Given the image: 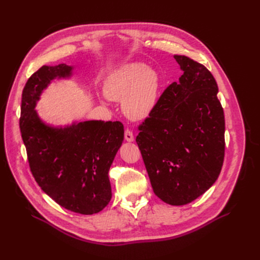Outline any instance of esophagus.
<instances>
[{
    "label": "esophagus",
    "mask_w": 260,
    "mask_h": 260,
    "mask_svg": "<svg viewBox=\"0 0 260 260\" xmlns=\"http://www.w3.org/2000/svg\"><path fill=\"white\" fill-rule=\"evenodd\" d=\"M125 140L127 142H133L134 141V137H133V133L132 131H130L129 129L125 130Z\"/></svg>",
    "instance_id": "1"
}]
</instances>
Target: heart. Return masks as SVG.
<instances>
[{
	"instance_id": "1",
	"label": "heart",
	"mask_w": 260,
	"mask_h": 260,
	"mask_svg": "<svg viewBox=\"0 0 260 260\" xmlns=\"http://www.w3.org/2000/svg\"><path fill=\"white\" fill-rule=\"evenodd\" d=\"M159 89L157 73L142 62L122 66L111 75L104 86L110 101H122V110L133 119H143L154 109Z\"/></svg>"
}]
</instances>
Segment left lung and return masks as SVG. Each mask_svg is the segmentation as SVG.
<instances>
[{
  "mask_svg": "<svg viewBox=\"0 0 260 260\" xmlns=\"http://www.w3.org/2000/svg\"><path fill=\"white\" fill-rule=\"evenodd\" d=\"M174 57L183 75L139 126L137 143L154 193L167 204L184 205L220 175L225 121L212 73L186 56Z\"/></svg>",
  "mask_w": 260,
  "mask_h": 260,
  "instance_id": "8db88e82",
  "label": "left lung"
}]
</instances>
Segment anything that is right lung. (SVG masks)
I'll return each mask as SVG.
<instances>
[{"instance_id": "add662e5", "label": "right lung", "mask_w": 260, "mask_h": 260, "mask_svg": "<svg viewBox=\"0 0 260 260\" xmlns=\"http://www.w3.org/2000/svg\"><path fill=\"white\" fill-rule=\"evenodd\" d=\"M72 67L43 66L22 92L20 130L31 174L41 189L71 212L92 215L112 197L109 169L123 141L120 121L86 120L64 128L44 123L35 107L52 80L68 78Z\"/></svg>"}]
</instances>
